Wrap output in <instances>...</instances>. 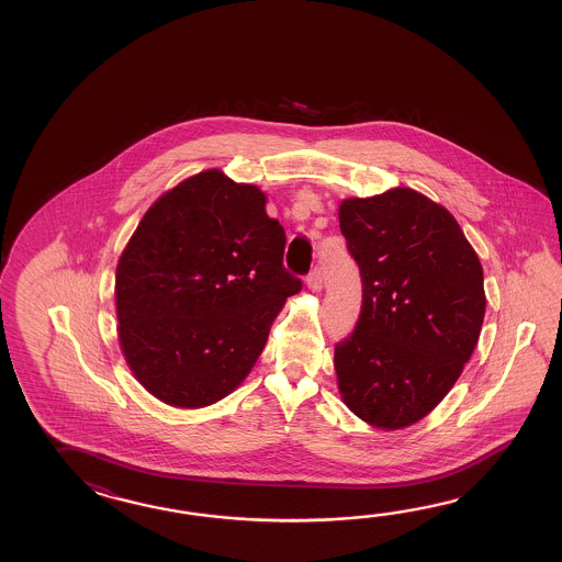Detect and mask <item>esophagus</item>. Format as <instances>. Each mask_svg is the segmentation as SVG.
<instances>
[{
    "label": "esophagus",
    "mask_w": 562,
    "mask_h": 562,
    "mask_svg": "<svg viewBox=\"0 0 562 562\" xmlns=\"http://www.w3.org/2000/svg\"><path fill=\"white\" fill-rule=\"evenodd\" d=\"M307 286L311 291H322L323 286V271L322 267H315L307 277Z\"/></svg>",
    "instance_id": "1"
}]
</instances>
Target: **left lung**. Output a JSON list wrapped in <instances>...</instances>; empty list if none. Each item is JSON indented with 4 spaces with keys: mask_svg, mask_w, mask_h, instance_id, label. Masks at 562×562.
Returning <instances> with one entry per match:
<instances>
[{
    "mask_svg": "<svg viewBox=\"0 0 562 562\" xmlns=\"http://www.w3.org/2000/svg\"><path fill=\"white\" fill-rule=\"evenodd\" d=\"M363 303L335 346L341 400L373 428L402 430L442 402L480 337L486 295L452 213L414 189L339 204Z\"/></svg>",
    "mask_w": 562,
    "mask_h": 562,
    "instance_id": "1",
    "label": "left lung"
}]
</instances>
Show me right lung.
Returning a JSON list of instances; mask_svg holds the SVG:
<instances>
[{
	"label": "right lung",
	"mask_w": 562,
	"mask_h": 562,
	"mask_svg": "<svg viewBox=\"0 0 562 562\" xmlns=\"http://www.w3.org/2000/svg\"><path fill=\"white\" fill-rule=\"evenodd\" d=\"M265 203L255 184L204 170L158 196L120 255V347L168 406H211L239 387L303 286Z\"/></svg>",
	"instance_id": "obj_1"
}]
</instances>
